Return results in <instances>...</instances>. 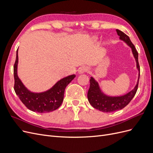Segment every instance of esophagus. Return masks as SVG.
<instances>
[{
    "instance_id": "34e87169",
    "label": "esophagus",
    "mask_w": 153,
    "mask_h": 153,
    "mask_svg": "<svg viewBox=\"0 0 153 153\" xmlns=\"http://www.w3.org/2000/svg\"><path fill=\"white\" fill-rule=\"evenodd\" d=\"M87 71H88V68L86 66H82L79 68V69H78V72H79L80 74L85 73Z\"/></svg>"
}]
</instances>
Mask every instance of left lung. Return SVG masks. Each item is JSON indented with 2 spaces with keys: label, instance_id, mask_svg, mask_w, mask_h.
<instances>
[{
  "label": "left lung",
  "instance_id": "obj_1",
  "mask_svg": "<svg viewBox=\"0 0 153 153\" xmlns=\"http://www.w3.org/2000/svg\"><path fill=\"white\" fill-rule=\"evenodd\" d=\"M116 32L117 35L119 36L120 39L124 41L131 48L134 57L136 60L137 68L139 71V75H138V82L135 88L131 91L128 92V94L118 97H111L104 94L100 90L98 82L92 77L91 78L90 87L87 92L88 100H89L90 104L94 108L103 112H115V111L123 109L128 105L136 94L140 78V66L138 64V53L135 46L132 43L129 37L126 34H124L123 32L118 29H116Z\"/></svg>",
  "mask_w": 153,
  "mask_h": 153
}]
</instances>
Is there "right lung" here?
<instances>
[{
    "mask_svg": "<svg viewBox=\"0 0 153 153\" xmlns=\"http://www.w3.org/2000/svg\"><path fill=\"white\" fill-rule=\"evenodd\" d=\"M18 62L17 50L16 61L14 64V89L22 102L27 108L36 112H50L57 109L63 101L64 91L66 86L73 80L76 75H71L62 78L47 91L34 93L27 89L18 78L17 75Z\"/></svg>",
    "mask_w": 153,
    "mask_h": 153,
    "instance_id": "add662e5",
    "label": "right lung"
}]
</instances>
